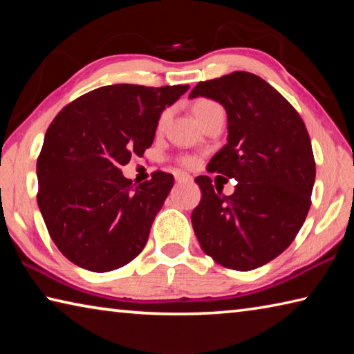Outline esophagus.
<instances>
[{"label": "esophagus", "mask_w": 354, "mask_h": 354, "mask_svg": "<svg viewBox=\"0 0 354 354\" xmlns=\"http://www.w3.org/2000/svg\"><path fill=\"white\" fill-rule=\"evenodd\" d=\"M175 179H176V183H190L192 181V176L189 175V173L176 171L175 173Z\"/></svg>", "instance_id": "1"}]
</instances>
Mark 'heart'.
<instances>
[{"instance_id":"b5f03b06","label":"heart","mask_w":354,"mask_h":354,"mask_svg":"<svg viewBox=\"0 0 354 354\" xmlns=\"http://www.w3.org/2000/svg\"><path fill=\"white\" fill-rule=\"evenodd\" d=\"M217 109H220V106H218L217 103H215V101L206 100V98L196 100L195 103H194V106H192V111H194V115H195L196 120H198V122H201V123H205L206 120H207V117L211 115V113H212L214 111H217ZM167 117H169V111H164L162 113H160L159 122H158V127H159V128L162 127V124L165 123ZM178 162L181 164V165H184V167H192V165L195 164V158H192V156H183V158L178 159Z\"/></svg>"}]
</instances>
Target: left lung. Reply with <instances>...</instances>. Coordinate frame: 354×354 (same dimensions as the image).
Here are the masks:
<instances>
[{"instance_id": "obj_1", "label": "left lung", "mask_w": 354, "mask_h": 354, "mask_svg": "<svg viewBox=\"0 0 354 354\" xmlns=\"http://www.w3.org/2000/svg\"><path fill=\"white\" fill-rule=\"evenodd\" d=\"M218 101L227 113V143L207 171L237 181L232 195L209 176L195 179L200 205L192 226L201 250L226 268L248 272L289 247L310 207L313 145L303 118L277 88L248 71L198 82L190 98Z\"/></svg>"}]
</instances>
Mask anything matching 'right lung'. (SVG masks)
I'll return each instance as SVG.
<instances>
[{
	"instance_id": "1",
	"label": "right lung",
	"mask_w": 354,
	"mask_h": 354,
	"mask_svg": "<svg viewBox=\"0 0 354 354\" xmlns=\"http://www.w3.org/2000/svg\"><path fill=\"white\" fill-rule=\"evenodd\" d=\"M189 86L115 84L71 101L46 129L37 158V205L59 251L86 270L127 266L148 241L173 175L137 185L122 173L151 147L165 106Z\"/></svg>"
}]
</instances>
